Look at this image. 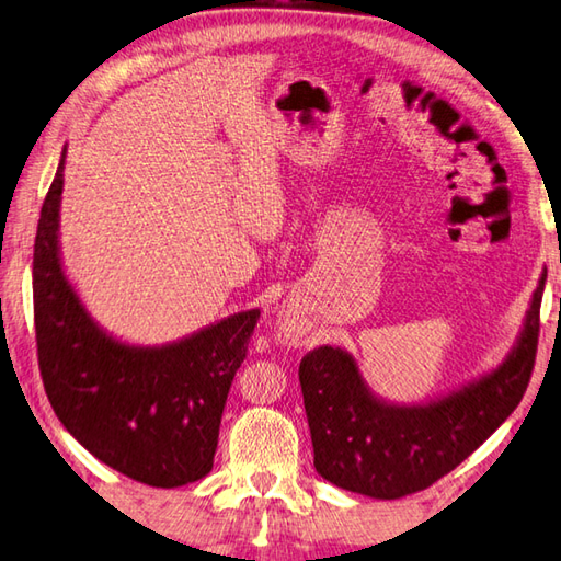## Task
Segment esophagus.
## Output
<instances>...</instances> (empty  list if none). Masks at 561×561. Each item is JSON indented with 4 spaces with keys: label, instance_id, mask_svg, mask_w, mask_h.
Segmentation results:
<instances>
[{
    "label": "esophagus",
    "instance_id": "34e87169",
    "mask_svg": "<svg viewBox=\"0 0 561 561\" xmlns=\"http://www.w3.org/2000/svg\"><path fill=\"white\" fill-rule=\"evenodd\" d=\"M278 339L288 346H302V331L295 324L293 317L278 319Z\"/></svg>",
    "mask_w": 561,
    "mask_h": 561
}]
</instances>
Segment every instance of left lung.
Listing matches in <instances>:
<instances>
[{"label":"left lung","instance_id":"1","mask_svg":"<svg viewBox=\"0 0 561 561\" xmlns=\"http://www.w3.org/2000/svg\"><path fill=\"white\" fill-rule=\"evenodd\" d=\"M547 273L533 293L516 344L494 370L424 404L377 397L356 358L319 346L300 363L314 470L370 499H399L438 482L513 414L528 390Z\"/></svg>","mask_w":561,"mask_h":561}]
</instances>
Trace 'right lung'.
Masks as SVG:
<instances>
[{
	"instance_id": "add662e5",
	"label": "right lung",
	"mask_w": 561,
	"mask_h": 561,
	"mask_svg": "<svg viewBox=\"0 0 561 561\" xmlns=\"http://www.w3.org/2000/svg\"><path fill=\"white\" fill-rule=\"evenodd\" d=\"M65 157L41 208L33 312L45 394L84 448L135 482L174 489L213 470L220 419L247 358L259 310L162 346L125 344L101 327L65 276L60 201Z\"/></svg>"
}]
</instances>
